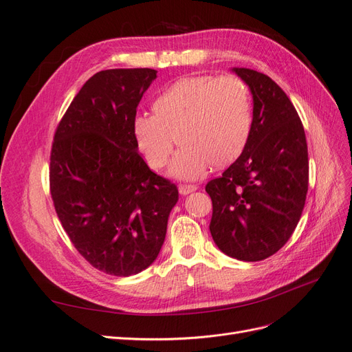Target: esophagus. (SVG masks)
Segmentation results:
<instances>
[{
  "label": "esophagus",
  "mask_w": 352,
  "mask_h": 352,
  "mask_svg": "<svg viewBox=\"0 0 352 352\" xmlns=\"http://www.w3.org/2000/svg\"><path fill=\"white\" fill-rule=\"evenodd\" d=\"M198 186L197 185H186V184H180L179 185V192L182 195H188L190 192H194V190H197Z\"/></svg>",
  "instance_id": "esophagus-1"
}]
</instances>
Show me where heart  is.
Listing matches in <instances>:
<instances>
[{"mask_svg": "<svg viewBox=\"0 0 352 352\" xmlns=\"http://www.w3.org/2000/svg\"><path fill=\"white\" fill-rule=\"evenodd\" d=\"M154 114H136L132 129L146 163L162 168L173 151L168 173L198 179L210 164L235 162L248 145L252 107L247 87L235 76L184 78L158 95Z\"/></svg>", "mask_w": 352, "mask_h": 352, "instance_id": "b5f03b06", "label": "heart"}]
</instances>
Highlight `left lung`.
<instances>
[{
  "instance_id": "8db88e82",
  "label": "left lung",
  "mask_w": 352,
  "mask_h": 352,
  "mask_svg": "<svg viewBox=\"0 0 352 352\" xmlns=\"http://www.w3.org/2000/svg\"><path fill=\"white\" fill-rule=\"evenodd\" d=\"M252 95V127L245 151L207 184L210 232L221 252L260 261L294 233L308 190L305 132L278 83L257 70L233 67Z\"/></svg>"
}]
</instances>
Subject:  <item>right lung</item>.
<instances>
[{
    "mask_svg": "<svg viewBox=\"0 0 352 352\" xmlns=\"http://www.w3.org/2000/svg\"><path fill=\"white\" fill-rule=\"evenodd\" d=\"M154 69L95 73L73 98L51 150L57 216L82 257L107 274L132 276L163 247L175 184L146 166L132 123Z\"/></svg>",
    "mask_w": 352,
    "mask_h": 352,
    "instance_id": "add662e5",
    "label": "right lung"
}]
</instances>
